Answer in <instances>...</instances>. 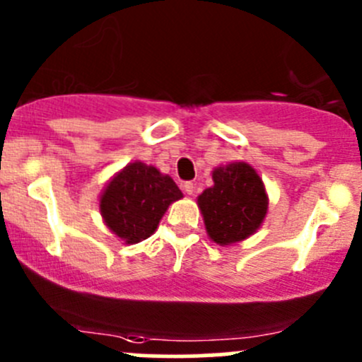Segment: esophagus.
I'll use <instances>...</instances> for the list:
<instances>
[{
	"label": "esophagus",
	"mask_w": 362,
	"mask_h": 362,
	"mask_svg": "<svg viewBox=\"0 0 362 362\" xmlns=\"http://www.w3.org/2000/svg\"><path fill=\"white\" fill-rule=\"evenodd\" d=\"M182 187H184V191L187 192V194H194V191H196V185L192 184V182H185Z\"/></svg>",
	"instance_id": "34e87169"
}]
</instances>
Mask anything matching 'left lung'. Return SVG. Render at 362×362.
I'll return each mask as SVG.
<instances>
[{
	"mask_svg": "<svg viewBox=\"0 0 362 362\" xmlns=\"http://www.w3.org/2000/svg\"><path fill=\"white\" fill-rule=\"evenodd\" d=\"M211 177L214 187L198 198L208 236L221 245L249 238L268 210L262 180L245 163L217 168Z\"/></svg>",
	"mask_w": 362,
	"mask_h": 362,
	"instance_id": "obj_1",
	"label": "left lung"
}]
</instances>
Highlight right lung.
<instances>
[{"instance_id": "right-lung-1", "label": "right lung", "mask_w": 362, "mask_h": 362, "mask_svg": "<svg viewBox=\"0 0 362 362\" xmlns=\"http://www.w3.org/2000/svg\"><path fill=\"white\" fill-rule=\"evenodd\" d=\"M180 198V189L168 175L144 163H129L107 185L100 208L110 231L126 243H138L158 229L168 206Z\"/></svg>"}]
</instances>
